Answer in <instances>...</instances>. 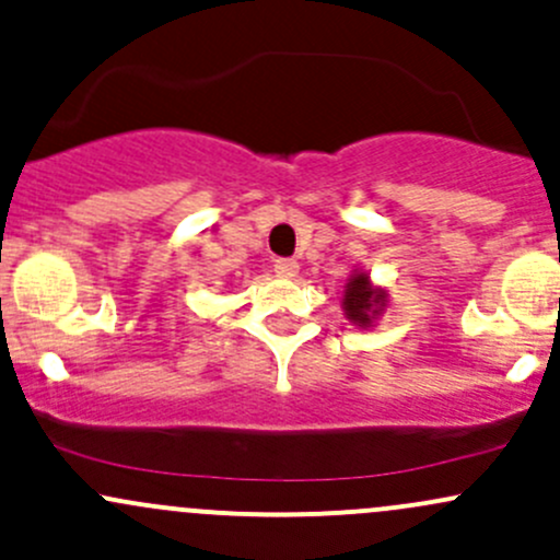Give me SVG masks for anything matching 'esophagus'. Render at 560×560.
<instances>
[{
	"instance_id": "1",
	"label": "esophagus",
	"mask_w": 560,
	"mask_h": 560,
	"mask_svg": "<svg viewBox=\"0 0 560 560\" xmlns=\"http://www.w3.org/2000/svg\"><path fill=\"white\" fill-rule=\"evenodd\" d=\"M275 272H278V278L282 280H293L299 275V261L296 258H278V261H275Z\"/></svg>"
}]
</instances>
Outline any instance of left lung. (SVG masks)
I'll list each match as a JSON object with an SVG mask.
<instances>
[{"label":"left lung","instance_id":"left-lung-1","mask_svg":"<svg viewBox=\"0 0 560 560\" xmlns=\"http://www.w3.org/2000/svg\"><path fill=\"white\" fill-rule=\"evenodd\" d=\"M341 306H345L347 320L360 328H371L376 317L384 312V306H387V293L382 288L371 285L365 272H354L350 282L345 285Z\"/></svg>","mask_w":560,"mask_h":560}]
</instances>
